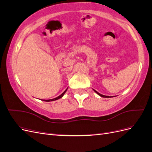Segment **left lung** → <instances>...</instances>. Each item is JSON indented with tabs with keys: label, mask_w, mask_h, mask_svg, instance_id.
I'll list each match as a JSON object with an SVG mask.
<instances>
[{
	"label": "left lung",
	"mask_w": 152,
	"mask_h": 152,
	"mask_svg": "<svg viewBox=\"0 0 152 152\" xmlns=\"http://www.w3.org/2000/svg\"><path fill=\"white\" fill-rule=\"evenodd\" d=\"M93 90H94V91L95 92L96 94H98L99 96H102V97H103V98H112V97H113V96H104V95H103V94H101L100 93H99L98 92H97L96 90H94V89H93Z\"/></svg>",
	"instance_id": "obj_1"
}]
</instances>
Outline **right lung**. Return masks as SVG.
I'll use <instances>...</instances> for the list:
<instances>
[{"instance_id": "obj_1", "label": "right lung", "mask_w": 152, "mask_h": 152, "mask_svg": "<svg viewBox=\"0 0 152 152\" xmlns=\"http://www.w3.org/2000/svg\"><path fill=\"white\" fill-rule=\"evenodd\" d=\"M67 89H68V88L63 92V93L61 94V95H59V96H58V97H56V98H53V99H42V101H44V102H53V101H55V100H57V99H60V98H61L63 96H64V94H65V93L66 92V91H67ZM42 100V99H41Z\"/></svg>"}]
</instances>
